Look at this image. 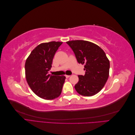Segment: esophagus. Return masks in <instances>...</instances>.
<instances>
[{"mask_svg": "<svg viewBox=\"0 0 135 135\" xmlns=\"http://www.w3.org/2000/svg\"><path fill=\"white\" fill-rule=\"evenodd\" d=\"M65 76H66V78H69L70 76V75H65Z\"/></svg>", "mask_w": 135, "mask_h": 135, "instance_id": "1", "label": "esophagus"}]
</instances>
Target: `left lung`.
<instances>
[{
  "label": "left lung",
  "instance_id": "8db88e82",
  "mask_svg": "<svg viewBox=\"0 0 135 135\" xmlns=\"http://www.w3.org/2000/svg\"><path fill=\"white\" fill-rule=\"evenodd\" d=\"M74 51L79 64L84 65V75H78L75 89L80 95L92 96L99 92L109 75L110 62L105 52L97 44L82 40L66 42Z\"/></svg>",
  "mask_w": 135,
  "mask_h": 135
}]
</instances>
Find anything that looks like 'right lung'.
Wrapping results in <instances>:
<instances>
[{"label": "right lung", "mask_w": 135, "mask_h": 135, "mask_svg": "<svg viewBox=\"0 0 135 135\" xmlns=\"http://www.w3.org/2000/svg\"><path fill=\"white\" fill-rule=\"evenodd\" d=\"M62 43L53 41L40 44L31 51L26 60L27 82L35 95L42 99H55L62 92L65 76L48 74L55 53Z\"/></svg>", "instance_id": "obj_1"}]
</instances>
